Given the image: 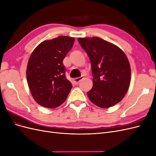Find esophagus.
Here are the masks:
<instances>
[{
    "label": "esophagus",
    "instance_id": "obj_1",
    "mask_svg": "<svg viewBox=\"0 0 156 156\" xmlns=\"http://www.w3.org/2000/svg\"><path fill=\"white\" fill-rule=\"evenodd\" d=\"M83 79V76H81V77H77V78H75V79H73V83H75V84H78L80 81H81V80Z\"/></svg>",
    "mask_w": 156,
    "mask_h": 156
}]
</instances>
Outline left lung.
Here are the masks:
<instances>
[{"label":"left lung","instance_id":"obj_1","mask_svg":"<svg viewBox=\"0 0 156 156\" xmlns=\"http://www.w3.org/2000/svg\"><path fill=\"white\" fill-rule=\"evenodd\" d=\"M91 62L93 87L87 95L94 105L108 108L119 103L130 84L131 68L124 51L98 37H79Z\"/></svg>","mask_w":156,"mask_h":156}]
</instances>
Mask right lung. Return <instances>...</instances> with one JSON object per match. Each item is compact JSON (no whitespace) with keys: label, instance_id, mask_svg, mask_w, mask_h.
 I'll use <instances>...</instances> for the list:
<instances>
[{"label":"right lung","instance_id":"right-lung-1","mask_svg":"<svg viewBox=\"0 0 156 156\" xmlns=\"http://www.w3.org/2000/svg\"><path fill=\"white\" fill-rule=\"evenodd\" d=\"M74 41V37L60 36L42 41L32 53L27 79L32 96L39 105L53 108L66 100L72 84L66 77L62 62Z\"/></svg>","mask_w":156,"mask_h":156}]
</instances>
